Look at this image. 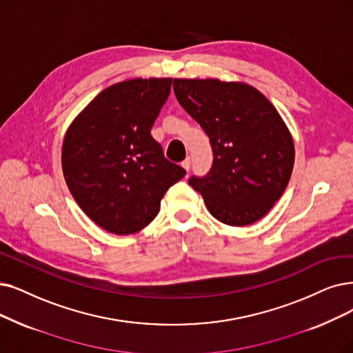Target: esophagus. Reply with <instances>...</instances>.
<instances>
[{"mask_svg": "<svg viewBox=\"0 0 353 353\" xmlns=\"http://www.w3.org/2000/svg\"><path fill=\"white\" fill-rule=\"evenodd\" d=\"M182 168L185 169V171H190V168H191V158H187V159H184L182 161Z\"/></svg>", "mask_w": 353, "mask_h": 353, "instance_id": "34e87169", "label": "esophagus"}]
</instances>
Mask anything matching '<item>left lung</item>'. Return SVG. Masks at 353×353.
Returning <instances> with one entry per match:
<instances>
[{"mask_svg": "<svg viewBox=\"0 0 353 353\" xmlns=\"http://www.w3.org/2000/svg\"><path fill=\"white\" fill-rule=\"evenodd\" d=\"M178 103L210 139L213 165L188 184L219 221L248 225L285 191L294 142L276 108L256 88L220 79H174Z\"/></svg>", "mask_w": 353, "mask_h": 353, "instance_id": "8db88e82", "label": "left lung"}]
</instances>
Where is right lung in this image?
Returning a JSON list of instances; mask_svg holds the SVG:
<instances>
[{
	"instance_id": "right-lung-1",
	"label": "right lung",
	"mask_w": 353,
	"mask_h": 353,
	"mask_svg": "<svg viewBox=\"0 0 353 353\" xmlns=\"http://www.w3.org/2000/svg\"><path fill=\"white\" fill-rule=\"evenodd\" d=\"M171 85V78L114 83L82 110L65 134L66 185L83 213L110 233L146 228L165 192L185 175L150 134Z\"/></svg>"
}]
</instances>
